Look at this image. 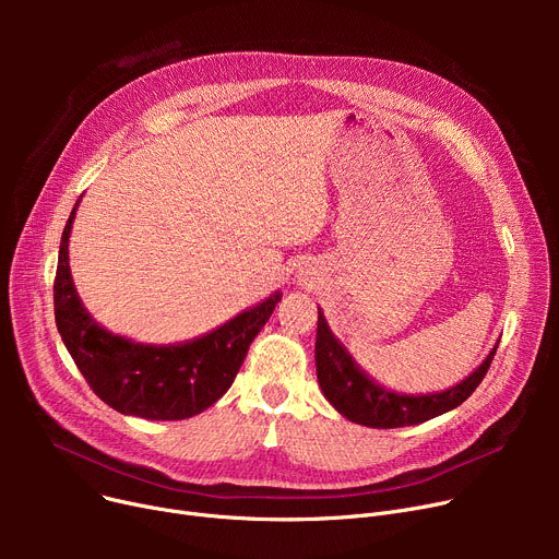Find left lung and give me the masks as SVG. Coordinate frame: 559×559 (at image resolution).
<instances>
[{
    "mask_svg": "<svg viewBox=\"0 0 559 559\" xmlns=\"http://www.w3.org/2000/svg\"><path fill=\"white\" fill-rule=\"evenodd\" d=\"M498 344L491 348V354L485 362L464 378L460 385L439 392V394H421V396H405L394 394L385 388L376 385L367 378L360 367L350 360L346 348L331 333L324 314L319 310L317 319V342H314V362L317 378L321 392L335 405L340 415L348 421H356L369 428H403L428 421L449 413V409L464 403L483 383V378L496 356Z\"/></svg>",
    "mask_w": 559,
    "mask_h": 559,
    "instance_id": "8db88e82",
    "label": "left lung"
}]
</instances>
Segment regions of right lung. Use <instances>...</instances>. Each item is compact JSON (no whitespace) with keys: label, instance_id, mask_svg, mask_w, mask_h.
Segmentation results:
<instances>
[{"label":"right lung","instance_id":"obj_1","mask_svg":"<svg viewBox=\"0 0 559 559\" xmlns=\"http://www.w3.org/2000/svg\"><path fill=\"white\" fill-rule=\"evenodd\" d=\"M76 205L58 251L53 314L58 333L85 383L122 415L176 421L203 413L233 385L249 344L267 324L281 295L276 292L217 331L179 346H144L110 335L85 312L72 283L68 242Z\"/></svg>","mask_w":559,"mask_h":559}]
</instances>
